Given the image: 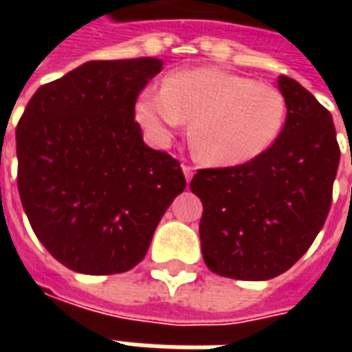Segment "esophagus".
<instances>
[{
    "mask_svg": "<svg viewBox=\"0 0 352 352\" xmlns=\"http://www.w3.org/2000/svg\"><path fill=\"white\" fill-rule=\"evenodd\" d=\"M183 173H184V177H186V181H190L192 175H194V168H192V166H188V164H183Z\"/></svg>",
    "mask_w": 352,
    "mask_h": 352,
    "instance_id": "1",
    "label": "esophagus"
}]
</instances>
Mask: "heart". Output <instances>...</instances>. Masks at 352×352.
<instances>
[{
	"mask_svg": "<svg viewBox=\"0 0 352 352\" xmlns=\"http://www.w3.org/2000/svg\"><path fill=\"white\" fill-rule=\"evenodd\" d=\"M135 116L158 143H168L192 118L194 154L209 166L234 168L275 145L287 122V100L272 85L219 67H194L169 73L164 87L145 88Z\"/></svg>",
	"mask_w": 352,
	"mask_h": 352,
	"instance_id": "heart-1",
	"label": "heart"
}]
</instances>
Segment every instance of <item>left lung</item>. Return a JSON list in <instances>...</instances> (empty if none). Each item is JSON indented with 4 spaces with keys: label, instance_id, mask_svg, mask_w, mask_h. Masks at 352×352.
<instances>
[{
    "label": "left lung",
    "instance_id": "obj_1",
    "mask_svg": "<svg viewBox=\"0 0 352 352\" xmlns=\"http://www.w3.org/2000/svg\"><path fill=\"white\" fill-rule=\"evenodd\" d=\"M287 122L275 145L234 168L198 169L201 254L217 275L267 280L290 270L324 226L340 166L330 111L280 75Z\"/></svg>",
    "mask_w": 352,
    "mask_h": 352
}]
</instances>
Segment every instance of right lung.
Returning <instances> with one entry per match:
<instances>
[{"mask_svg": "<svg viewBox=\"0 0 352 352\" xmlns=\"http://www.w3.org/2000/svg\"><path fill=\"white\" fill-rule=\"evenodd\" d=\"M158 58L96 60L37 88L16 126L19 194L37 239L87 275L145 258L184 190L181 164L145 145L135 101Z\"/></svg>", "mask_w": 352, "mask_h": 352, "instance_id": "add662e5", "label": "right lung"}]
</instances>
